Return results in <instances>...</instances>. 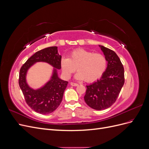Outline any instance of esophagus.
I'll use <instances>...</instances> for the list:
<instances>
[{"mask_svg": "<svg viewBox=\"0 0 149 149\" xmlns=\"http://www.w3.org/2000/svg\"><path fill=\"white\" fill-rule=\"evenodd\" d=\"M70 84L71 86H77L78 85V83H74V82H71Z\"/></svg>", "mask_w": 149, "mask_h": 149, "instance_id": "obj_1", "label": "esophagus"}]
</instances>
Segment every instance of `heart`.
Here are the masks:
<instances>
[{
    "label": "heart",
    "mask_w": 149,
    "mask_h": 149,
    "mask_svg": "<svg viewBox=\"0 0 149 149\" xmlns=\"http://www.w3.org/2000/svg\"><path fill=\"white\" fill-rule=\"evenodd\" d=\"M60 65L63 73L66 78H70L77 69L78 72L75 75L76 79L93 82L100 78L104 73L107 60L101 53L77 49L72 52L68 58H63Z\"/></svg>",
    "instance_id": "heart-1"
}]
</instances>
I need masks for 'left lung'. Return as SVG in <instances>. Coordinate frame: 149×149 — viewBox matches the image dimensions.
<instances>
[{
  "instance_id": "left-lung-1",
  "label": "left lung",
  "mask_w": 149,
  "mask_h": 149,
  "mask_svg": "<svg viewBox=\"0 0 149 149\" xmlns=\"http://www.w3.org/2000/svg\"><path fill=\"white\" fill-rule=\"evenodd\" d=\"M107 66L101 78L86 86L84 97L86 103L96 110L111 107L118 99L124 84V69L117 54L111 49L100 45Z\"/></svg>"
}]
</instances>
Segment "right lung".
Returning <instances> with one entry per match:
<instances>
[{"label":"right lung","instance_id":"add662e5","mask_svg":"<svg viewBox=\"0 0 149 149\" xmlns=\"http://www.w3.org/2000/svg\"><path fill=\"white\" fill-rule=\"evenodd\" d=\"M61 56L57 47H51L36 52L21 67L19 84L26 104L35 112L42 114L52 113L61 102L63 96L68 82L61 79L57 70L61 69ZM37 62H45L54 68L52 77L43 87L37 90L30 88L26 83L28 69Z\"/></svg>","mask_w":149,"mask_h":149}]
</instances>
